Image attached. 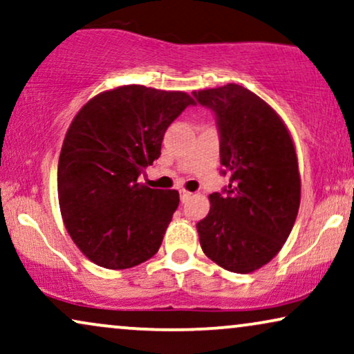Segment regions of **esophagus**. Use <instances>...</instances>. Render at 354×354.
<instances>
[{"mask_svg":"<svg viewBox=\"0 0 354 354\" xmlns=\"http://www.w3.org/2000/svg\"><path fill=\"white\" fill-rule=\"evenodd\" d=\"M180 194H181V201H183V202H186V201L191 197V192H187V191H185V189H183V191L180 192Z\"/></svg>","mask_w":354,"mask_h":354,"instance_id":"1","label":"esophagus"}]
</instances>
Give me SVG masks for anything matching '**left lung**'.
I'll return each instance as SVG.
<instances>
[{
	"label": "left lung",
	"mask_w": 354,
	"mask_h": 354,
	"mask_svg": "<svg viewBox=\"0 0 354 354\" xmlns=\"http://www.w3.org/2000/svg\"><path fill=\"white\" fill-rule=\"evenodd\" d=\"M214 111L221 174L230 185L209 196L197 223L204 254L225 270L249 273L279 254L293 230L301 180L293 140L280 116L236 84L192 92Z\"/></svg>",
	"instance_id": "left-lung-1"
}]
</instances>
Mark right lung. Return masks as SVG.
<instances>
[{
  "label": "right lung",
  "mask_w": 354,
  "mask_h": 354,
  "mask_svg": "<svg viewBox=\"0 0 354 354\" xmlns=\"http://www.w3.org/2000/svg\"><path fill=\"white\" fill-rule=\"evenodd\" d=\"M189 105L185 92L122 86L98 93L71 122L58 162L59 209L75 246L97 266L131 268L157 254L180 194L138 178Z\"/></svg>",
  "instance_id": "obj_1"
}]
</instances>
